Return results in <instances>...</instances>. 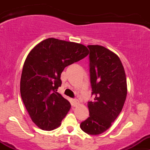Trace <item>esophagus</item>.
Segmentation results:
<instances>
[{"instance_id": "1", "label": "esophagus", "mask_w": 150, "mask_h": 150, "mask_svg": "<svg viewBox=\"0 0 150 150\" xmlns=\"http://www.w3.org/2000/svg\"><path fill=\"white\" fill-rule=\"evenodd\" d=\"M78 103H79V102H78V99H74L73 100H72V105H73L74 107H76V106L78 104Z\"/></svg>"}]
</instances>
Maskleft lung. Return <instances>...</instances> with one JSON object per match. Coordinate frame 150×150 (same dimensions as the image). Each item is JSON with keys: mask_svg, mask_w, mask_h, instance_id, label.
Wrapping results in <instances>:
<instances>
[{"mask_svg": "<svg viewBox=\"0 0 150 150\" xmlns=\"http://www.w3.org/2000/svg\"><path fill=\"white\" fill-rule=\"evenodd\" d=\"M89 72L93 102H88L89 117L81 128L90 135L107 131L121 112L127 96L125 70L120 58L99 45H90Z\"/></svg>", "mask_w": 150, "mask_h": 150, "instance_id": "left-lung-1", "label": "left lung"}]
</instances>
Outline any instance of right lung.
<instances>
[{
	"label": "right lung",
	"mask_w": 150,
	"mask_h": 150,
	"mask_svg": "<svg viewBox=\"0 0 150 150\" xmlns=\"http://www.w3.org/2000/svg\"><path fill=\"white\" fill-rule=\"evenodd\" d=\"M88 54L84 45L53 38L29 53L22 69L20 93L32 120L40 129H55L67 114L70 103L57 92L61 74L66 67Z\"/></svg>",
	"instance_id": "right-lung-1"
}]
</instances>
